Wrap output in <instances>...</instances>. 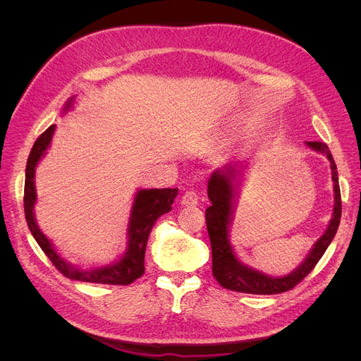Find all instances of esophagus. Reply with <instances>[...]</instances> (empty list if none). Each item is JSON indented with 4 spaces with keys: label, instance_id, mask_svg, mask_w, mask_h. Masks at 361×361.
<instances>
[{
    "label": "esophagus",
    "instance_id": "obj_1",
    "mask_svg": "<svg viewBox=\"0 0 361 361\" xmlns=\"http://www.w3.org/2000/svg\"><path fill=\"white\" fill-rule=\"evenodd\" d=\"M197 203H199V195H197V192H194V191L183 192L182 199H180V204H182V206L192 207V206H197Z\"/></svg>",
    "mask_w": 361,
    "mask_h": 361
}]
</instances>
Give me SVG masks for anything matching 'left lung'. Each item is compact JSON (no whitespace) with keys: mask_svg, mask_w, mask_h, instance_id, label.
Returning <instances> with one entry per match:
<instances>
[{"mask_svg":"<svg viewBox=\"0 0 361 361\" xmlns=\"http://www.w3.org/2000/svg\"><path fill=\"white\" fill-rule=\"evenodd\" d=\"M305 145L316 152H321L330 161L334 185V209L333 218L324 235L314 243L302 264L288 276L271 277L239 262L233 247L231 245V239H228V227H231L233 220L238 194L236 164H233V166L228 164L224 169L215 170L212 173L209 182H207V197H209L212 204L207 207L204 214L212 248V274L223 288L235 292L256 295H272L290 290L316 267L319 259L324 256L325 250L331 244L342 215V199L341 187H338L337 167L331 152L325 143H321V141H305Z\"/></svg>","mask_w":361,"mask_h":361,"instance_id":"1","label":"left lung"}]
</instances>
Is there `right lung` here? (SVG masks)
Listing matches in <instances>:
<instances>
[{
    "instance_id": "1",
    "label": "right lung",
    "mask_w": 361,
    "mask_h": 361,
    "mask_svg": "<svg viewBox=\"0 0 361 361\" xmlns=\"http://www.w3.org/2000/svg\"><path fill=\"white\" fill-rule=\"evenodd\" d=\"M73 99L64 106V111L72 105ZM56 130V125H51L43 133L32 146L25 169V188H24V209L25 220L31 235L35 236L39 247L43 250L52 265L56 267L64 277L71 280L89 281V283H101V285H130L134 280L145 274V253L147 239L152 232L155 221L164 214L171 211V204L178 195V188H161V190H140L135 195L133 209H130L129 224H128V248L122 259H118L116 264L92 268V269H80L64 260L56 248L52 247L49 239L42 233L35 218L36 203V187H35V173L37 162L45 155L47 149L51 145V140Z\"/></svg>"
}]
</instances>
